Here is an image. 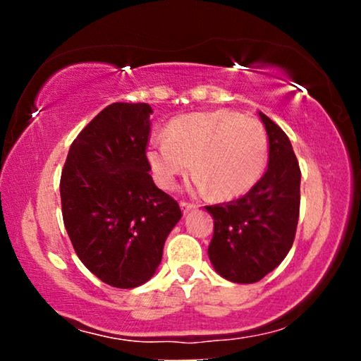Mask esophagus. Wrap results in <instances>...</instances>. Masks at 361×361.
I'll return each instance as SVG.
<instances>
[{
  "mask_svg": "<svg viewBox=\"0 0 361 361\" xmlns=\"http://www.w3.org/2000/svg\"><path fill=\"white\" fill-rule=\"evenodd\" d=\"M180 209H182V212H184V214H189L190 210L195 209V205L189 204V202H180Z\"/></svg>",
  "mask_w": 361,
  "mask_h": 361,
  "instance_id": "34e87169",
  "label": "esophagus"
}]
</instances>
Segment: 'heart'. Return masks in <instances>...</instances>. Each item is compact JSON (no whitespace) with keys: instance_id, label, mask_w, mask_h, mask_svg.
Here are the masks:
<instances>
[{"instance_id":"obj_1","label":"heart","mask_w":361,"mask_h":361,"mask_svg":"<svg viewBox=\"0 0 361 361\" xmlns=\"http://www.w3.org/2000/svg\"><path fill=\"white\" fill-rule=\"evenodd\" d=\"M268 154L263 125L228 110L182 116L169 126L167 137H154L147 147L152 174L161 187L171 189L192 166L195 189H210L219 199L248 192L263 174Z\"/></svg>"}]
</instances>
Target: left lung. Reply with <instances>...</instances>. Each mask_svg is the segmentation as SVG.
<instances>
[{
  "instance_id": "left-lung-1",
  "label": "left lung",
  "mask_w": 361,
  "mask_h": 361,
  "mask_svg": "<svg viewBox=\"0 0 361 361\" xmlns=\"http://www.w3.org/2000/svg\"><path fill=\"white\" fill-rule=\"evenodd\" d=\"M269 140L268 171L240 199L207 205L214 216L209 258L221 278L251 284L278 268L294 243L300 169L289 137L259 111Z\"/></svg>"
}]
</instances>
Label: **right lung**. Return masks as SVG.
<instances>
[{"instance_id":"obj_1","label":"right lung","mask_w":361,"mask_h":361,"mask_svg":"<svg viewBox=\"0 0 361 361\" xmlns=\"http://www.w3.org/2000/svg\"><path fill=\"white\" fill-rule=\"evenodd\" d=\"M152 108L113 103L72 142L61 176L63 225L85 268L133 289L154 276L179 204L157 189L146 157Z\"/></svg>"}]
</instances>
